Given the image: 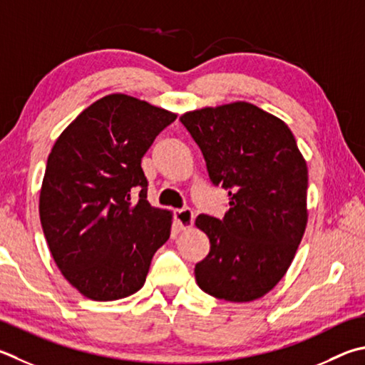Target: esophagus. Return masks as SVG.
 Returning <instances> with one entry per match:
<instances>
[{"instance_id": "34e87169", "label": "esophagus", "mask_w": 365, "mask_h": 365, "mask_svg": "<svg viewBox=\"0 0 365 365\" xmlns=\"http://www.w3.org/2000/svg\"><path fill=\"white\" fill-rule=\"evenodd\" d=\"M174 220L178 230H187L195 222V214L190 209H177L174 212Z\"/></svg>"}]
</instances>
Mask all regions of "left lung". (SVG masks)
Here are the masks:
<instances>
[{
    "mask_svg": "<svg viewBox=\"0 0 365 365\" xmlns=\"http://www.w3.org/2000/svg\"><path fill=\"white\" fill-rule=\"evenodd\" d=\"M214 185L228 191L223 218L197 215L209 237L197 286L220 300L262 298L292 263L308 223V168L289 125L249 102L187 111Z\"/></svg>",
    "mask_w": 365,
    "mask_h": 365,
    "instance_id": "obj_1",
    "label": "left lung"
}]
</instances>
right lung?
I'll list each match as a JSON object with an SVG mask.
<instances>
[{
	"label": "right lung",
	"mask_w": 365,
	"mask_h": 365,
	"mask_svg": "<svg viewBox=\"0 0 365 365\" xmlns=\"http://www.w3.org/2000/svg\"><path fill=\"white\" fill-rule=\"evenodd\" d=\"M175 118L137 97L108 94L73 119L51 150L39 218L57 268L86 298L135 294L169 240L172 212L147 201L140 164Z\"/></svg>",
	"instance_id": "add662e5"
}]
</instances>
